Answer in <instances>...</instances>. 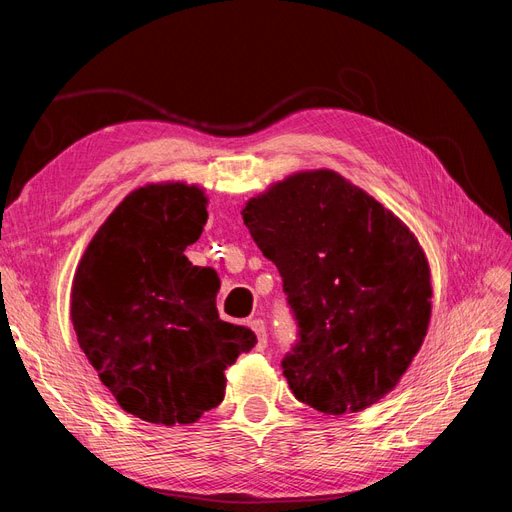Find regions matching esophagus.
<instances>
[{
  "mask_svg": "<svg viewBox=\"0 0 512 512\" xmlns=\"http://www.w3.org/2000/svg\"><path fill=\"white\" fill-rule=\"evenodd\" d=\"M250 327H252V331L256 333V339H258L256 348L258 350H265L267 348V324H265V320L256 318V320L250 322Z\"/></svg>",
  "mask_w": 512,
  "mask_h": 512,
  "instance_id": "esophagus-1",
  "label": "esophagus"
}]
</instances>
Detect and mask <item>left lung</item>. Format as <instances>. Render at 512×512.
<instances>
[{
  "mask_svg": "<svg viewBox=\"0 0 512 512\" xmlns=\"http://www.w3.org/2000/svg\"><path fill=\"white\" fill-rule=\"evenodd\" d=\"M241 218L299 320V344L282 361L294 397L335 416L378 404L431 320V271L414 232L331 168L271 183Z\"/></svg>",
  "mask_w": 512,
  "mask_h": 512,
  "instance_id": "8db88e82",
  "label": "left lung"
}]
</instances>
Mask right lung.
<instances>
[{"label":"right lung","instance_id":"1","mask_svg":"<svg viewBox=\"0 0 512 512\" xmlns=\"http://www.w3.org/2000/svg\"><path fill=\"white\" fill-rule=\"evenodd\" d=\"M196 183L158 181L130 192L76 267L70 318L100 382L128 414L190 425L220 406L224 371L256 335L220 320V277L185 256L207 224Z\"/></svg>","mask_w":512,"mask_h":512}]
</instances>
